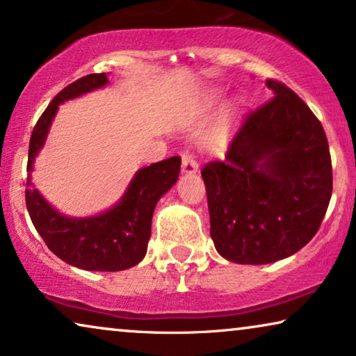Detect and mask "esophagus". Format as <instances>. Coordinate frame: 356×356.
Wrapping results in <instances>:
<instances>
[{
  "mask_svg": "<svg viewBox=\"0 0 356 356\" xmlns=\"http://www.w3.org/2000/svg\"><path fill=\"white\" fill-rule=\"evenodd\" d=\"M197 168H199V165H197L196 157H194L193 154H188V152L183 154V157H181V172L184 175H193V173L197 172Z\"/></svg>",
  "mask_w": 356,
  "mask_h": 356,
  "instance_id": "esophagus-1",
  "label": "esophagus"
}]
</instances>
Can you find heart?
Instances as JSON below:
<instances>
[{"instance_id": "b5f03b06", "label": "heart", "mask_w": 356, "mask_h": 356, "mask_svg": "<svg viewBox=\"0 0 356 356\" xmlns=\"http://www.w3.org/2000/svg\"><path fill=\"white\" fill-rule=\"evenodd\" d=\"M220 95H222V94H220V92H218V90H217V92H213V94H212V99L216 100V99H218V97H220Z\"/></svg>"}]
</instances>
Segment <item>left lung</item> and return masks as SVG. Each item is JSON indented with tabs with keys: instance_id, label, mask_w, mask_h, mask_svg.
Returning a JSON list of instances; mask_svg holds the SVG:
<instances>
[{
	"instance_id": "1",
	"label": "left lung",
	"mask_w": 356,
	"mask_h": 356,
	"mask_svg": "<svg viewBox=\"0 0 356 356\" xmlns=\"http://www.w3.org/2000/svg\"><path fill=\"white\" fill-rule=\"evenodd\" d=\"M248 113L223 160L201 170L216 250L236 264L285 259L319 230L332 196V163L323 124L282 82Z\"/></svg>"
}]
</instances>
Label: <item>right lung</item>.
<instances>
[{
    "instance_id": "obj_1",
    "label": "right lung",
    "mask_w": 356,
    "mask_h": 356,
    "mask_svg": "<svg viewBox=\"0 0 356 356\" xmlns=\"http://www.w3.org/2000/svg\"><path fill=\"white\" fill-rule=\"evenodd\" d=\"M106 84L108 76L105 72L81 77L65 87L38 118L29 144L26 204L38 235L61 261L84 270L118 272L144 259L154 209L177 183L181 159L175 155L138 170L120 201L90 217H70L58 212L32 183L33 162L45 145L60 105Z\"/></svg>"
}]
</instances>
